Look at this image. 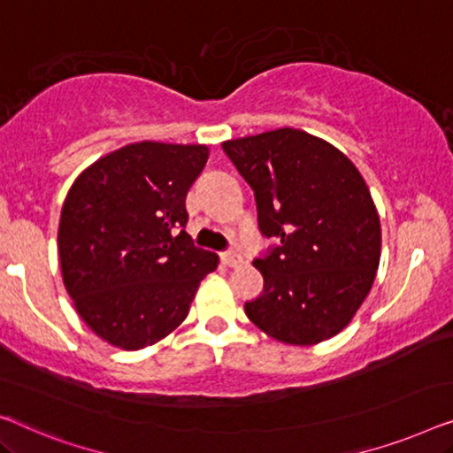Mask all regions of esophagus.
<instances>
[{"mask_svg": "<svg viewBox=\"0 0 453 453\" xmlns=\"http://www.w3.org/2000/svg\"><path fill=\"white\" fill-rule=\"evenodd\" d=\"M221 263H224L226 266H238V265L242 263V257H240L238 252H232V250H229V252H224V254H221Z\"/></svg>", "mask_w": 453, "mask_h": 453, "instance_id": "34e87169", "label": "esophagus"}]
</instances>
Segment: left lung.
Listing matches in <instances>:
<instances>
[{"label":"left lung","mask_w":453,"mask_h":453,"mask_svg":"<svg viewBox=\"0 0 453 453\" xmlns=\"http://www.w3.org/2000/svg\"><path fill=\"white\" fill-rule=\"evenodd\" d=\"M221 148L254 190L260 234L277 240L254 258L265 288L244 303L246 316L288 345L339 334L372 289L381 250L359 170L334 145L289 127Z\"/></svg>","instance_id":"left-lung-1"}]
</instances>
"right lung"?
<instances>
[{
  "label": "right lung",
  "mask_w": 453,
  "mask_h": 453,
  "mask_svg": "<svg viewBox=\"0 0 453 453\" xmlns=\"http://www.w3.org/2000/svg\"><path fill=\"white\" fill-rule=\"evenodd\" d=\"M207 145L142 142L81 172L61 209V275L100 339L137 351L187 318L218 257L184 232Z\"/></svg>",
  "instance_id": "obj_1"
}]
</instances>
